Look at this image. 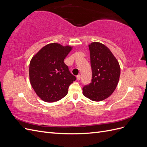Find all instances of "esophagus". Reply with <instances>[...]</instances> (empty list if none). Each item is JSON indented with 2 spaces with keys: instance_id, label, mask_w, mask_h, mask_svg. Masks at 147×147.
<instances>
[{
  "instance_id": "esophagus-1",
  "label": "esophagus",
  "mask_w": 147,
  "mask_h": 147,
  "mask_svg": "<svg viewBox=\"0 0 147 147\" xmlns=\"http://www.w3.org/2000/svg\"><path fill=\"white\" fill-rule=\"evenodd\" d=\"M80 78H81L80 75H77V80H80Z\"/></svg>"
}]
</instances>
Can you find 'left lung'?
Listing matches in <instances>:
<instances>
[{"label":"left lung","instance_id":"obj_1","mask_svg":"<svg viewBox=\"0 0 147 147\" xmlns=\"http://www.w3.org/2000/svg\"><path fill=\"white\" fill-rule=\"evenodd\" d=\"M92 69L91 83L83 88V94L93 101H102L112 95L120 76L118 60L109 48L100 42L88 45Z\"/></svg>","mask_w":147,"mask_h":147}]
</instances>
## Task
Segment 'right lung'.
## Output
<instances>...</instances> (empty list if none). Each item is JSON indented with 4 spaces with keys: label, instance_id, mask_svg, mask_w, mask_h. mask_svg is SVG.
<instances>
[{
    "label": "right lung",
    "instance_id": "right-lung-1",
    "mask_svg": "<svg viewBox=\"0 0 147 147\" xmlns=\"http://www.w3.org/2000/svg\"><path fill=\"white\" fill-rule=\"evenodd\" d=\"M73 47L52 43L42 48L31 59L29 80L37 95L47 102H56L68 93L75 80L64 60Z\"/></svg>",
    "mask_w": 147,
    "mask_h": 147
}]
</instances>
